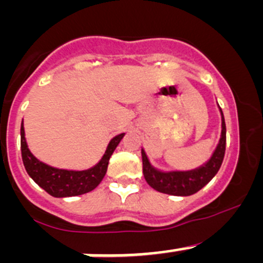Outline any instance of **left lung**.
<instances>
[{
	"label": "left lung",
	"instance_id": "8db88e82",
	"mask_svg": "<svg viewBox=\"0 0 263 263\" xmlns=\"http://www.w3.org/2000/svg\"><path fill=\"white\" fill-rule=\"evenodd\" d=\"M221 112V109H220ZM221 139L215 150L214 155L210 160L201 168L191 172H172V173H163L150 165L147 156L144 150H141L142 155V173L150 187L158 192L166 193L173 196H191L198 192L201 188L205 187L215 174L219 172L225 155V145H227V127H225L224 115L221 112Z\"/></svg>",
	"mask_w": 263,
	"mask_h": 263
}]
</instances>
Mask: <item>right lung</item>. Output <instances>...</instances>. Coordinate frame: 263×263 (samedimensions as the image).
<instances>
[{"label": "right lung", "instance_id": "obj_1", "mask_svg": "<svg viewBox=\"0 0 263 263\" xmlns=\"http://www.w3.org/2000/svg\"><path fill=\"white\" fill-rule=\"evenodd\" d=\"M20 135L21 158H23L24 166H25L29 176L33 178V181L39 187L43 188L53 197H70V196H79L90 192L102 182L105 173H107L110 156H112L113 151L116 150L117 145L119 144L124 134L118 135L109 142L104 156L94 168L82 172L62 171V169H55L46 165L38 159L34 158L33 154L29 151L25 141V132H24L23 123H21Z\"/></svg>", "mask_w": 263, "mask_h": 263}]
</instances>
